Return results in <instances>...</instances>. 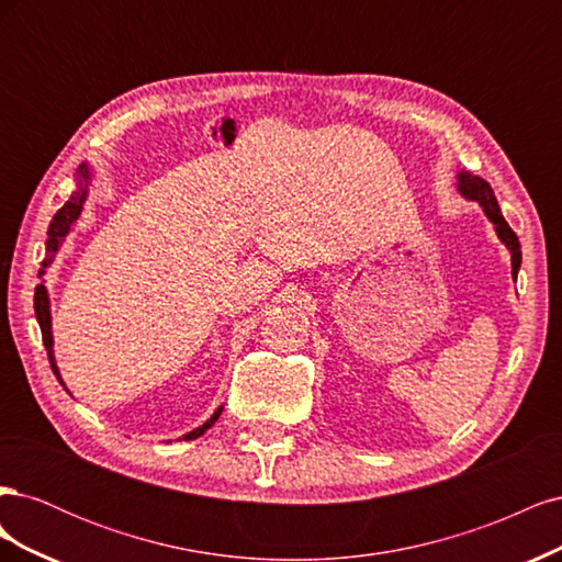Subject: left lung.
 <instances>
[{"mask_svg": "<svg viewBox=\"0 0 562 562\" xmlns=\"http://www.w3.org/2000/svg\"><path fill=\"white\" fill-rule=\"evenodd\" d=\"M457 190L462 196L481 203V209L485 211L487 220L492 225H495V232L502 239V244L508 248V252H512V274L516 279L518 269H520V260H522L520 258V244H518L516 232L508 227V223L504 220V215L499 211V203L495 199V192H492V187L483 178L471 176L469 171H462V173H457Z\"/></svg>", "mask_w": 562, "mask_h": 562, "instance_id": "obj_1", "label": "left lung"}]
</instances>
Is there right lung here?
Here are the masks:
<instances>
[{
	"mask_svg": "<svg viewBox=\"0 0 562 562\" xmlns=\"http://www.w3.org/2000/svg\"><path fill=\"white\" fill-rule=\"evenodd\" d=\"M79 187L77 192H72L70 201H65V206L54 215V220H50L48 225V239H46V258L42 260V269H40V277L46 274V267L50 265V260H54V255L58 252L63 239L67 236V232H70L72 223L79 217L81 209H83V201H87V190H89V168L87 164L79 166ZM35 314H37V321H40V328H42V339H44V347L48 351V363H50V370H54V375L60 380V372H58V366H56V359H54V335H50V310H48V293L44 283H40L35 288ZM63 384V380H60ZM220 413H223V407H217V411L213 413V417L209 422H203L199 429L190 431L184 436V440H194L199 436L206 434V429H211L213 424L217 422Z\"/></svg>",
	"mask_w": 562,
	"mask_h": 562,
	"instance_id": "add662e5",
	"label": "right lung"
}]
</instances>
